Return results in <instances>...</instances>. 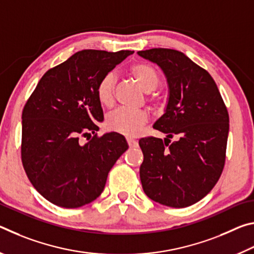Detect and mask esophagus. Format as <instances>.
I'll return each mask as SVG.
<instances>
[{
    "label": "esophagus",
    "mask_w": 254,
    "mask_h": 254,
    "mask_svg": "<svg viewBox=\"0 0 254 254\" xmlns=\"http://www.w3.org/2000/svg\"><path fill=\"white\" fill-rule=\"evenodd\" d=\"M127 144L130 145V147H137V141L136 140H133V139H131V137H127Z\"/></svg>",
    "instance_id": "obj_1"
}]
</instances>
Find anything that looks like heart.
<instances>
[{
	"label": "heart",
	"instance_id": "1",
	"mask_svg": "<svg viewBox=\"0 0 254 254\" xmlns=\"http://www.w3.org/2000/svg\"><path fill=\"white\" fill-rule=\"evenodd\" d=\"M128 75L140 86L142 91L149 93L148 101L154 109H160L165 104L163 97L158 93H153L160 83V75L157 69L147 63H133L127 68ZM114 76L106 74L98 81L96 87V97L103 106L110 107L114 103ZM149 121V115L145 111H130L119 109L112 112L106 118V127L127 136H135L142 130Z\"/></svg>",
	"mask_w": 254,
	"mask_h": 254
}]
</instances>
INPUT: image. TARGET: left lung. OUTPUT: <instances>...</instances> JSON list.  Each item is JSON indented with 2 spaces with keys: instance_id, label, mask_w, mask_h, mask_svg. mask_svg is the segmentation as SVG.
I'll use <instances>...</instances> for the list:
<instances>
[{
  "instance_id": "obj_1",
  "label": "left lung",
  "mask_w": 254,
  "mask_h": 254,
  "mask_svg": "<svg viewBox=\"0 0 254 254\" xmlns=\"http://www.w3.org/2000/svg\"><path fill=\"white\" fill-rule=\"evenodd\" d=\"M137 54L156 63L169 85L166 113L153 126L166 133L165 142L154 136L139 141L143 152L141 184L145 195L157 203L187 207L204 198L221 177L229 112L213 77L186 55L167 48ZM174 136L178 141L169 145L166 141Z\"/></svg>"
}]
</instances>
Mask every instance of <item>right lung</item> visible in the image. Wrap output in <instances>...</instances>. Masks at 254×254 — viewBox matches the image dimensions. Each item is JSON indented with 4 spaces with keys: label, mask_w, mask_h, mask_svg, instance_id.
Returning <instances> with one entry per match:
<instances>
[{
    "label": "right lung",
    "mask_w": 254,
    "mask_h": 254,
    "mask_svg": "<svg viewBox=\"0 0 254 254\" xmlns=\"http://www.w3.org/2000/svg\"><path fill=\"white\" fill-rule=\"evenodd\" d=\"M133 53L78 51L46 71L25 103L21 160L33 187L50 203L77 208L95 200L127 150L119 133L97 135L96 122L104 117L96 87ZM87 135L91 139L83 144L80 139Z\"/></svg>",
    "instance_id": "add662e5"
}]
</instances>
